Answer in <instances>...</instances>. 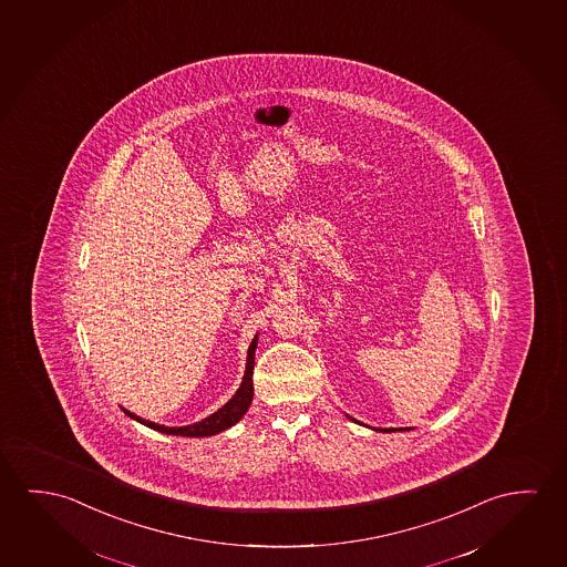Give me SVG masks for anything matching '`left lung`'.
Segmentation results:
<instances>
[{
  "instance_id": "obj_1",
  "label": "left lung",
  "mask_w": 567,
  "mask_h": 567,
  "mask_svg": "<svg viewBox=\"0 0 567 567\" xmlns=\"http://www.w3.org/2000/svg\"><path fill=\"white\" fill-rule=\"evenodd\" d=\"M383 432H394V427H389V430H383Z\"/></svg>"
}]
</instances>
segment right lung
I'll use <instances>...</instances> for the list:
<instances>
[{
    "mask_svg": "<svg viewBox=\"0 0 567 567\" xmlns=\"http://www.w3.org/2000/svg\"><path fill=\"white\" fill-rule=\"evenodd\" d=\"M255 348H257V338L251 341L249 351H247V369H245L244 383H241V386L237 389L236 394H234V399L227 402L226 406H221L218 412H214V414L208 416V419L202 420V422H196V424H192V426L166 427L161 426V424H155V422H148V420L140 419V416L131 414V412H127L125 409H123V412H125L130 419L137 420L141 424L153 427V430H157V432H163V434H173V436L186 437H204L219 434V432H224L227 427L234 426L237 420L241 419L245 412H247L249 404H251Z\"/></svg>",
    "mask_w": 567,
    "mask_h": 567,
    "instance_id": "add662e5",
    "label": "right lung"
}]
</instances>
